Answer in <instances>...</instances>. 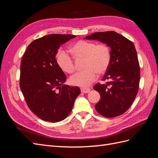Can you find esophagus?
<instances>
[{"instance_id":"34e87169","label":"esophagus","mask_w":158,"mask_h":158,"mask_svg":"<svg viewBox=\"0 0 158 158\" xmlns=\"http://www.w3.org/2000/svg\"><path fill=\"white\" fill-rule=\"evenodd\" d=\"M90 91V88H81V92L84 94H87Z\"/></svg>"}]
</instances>
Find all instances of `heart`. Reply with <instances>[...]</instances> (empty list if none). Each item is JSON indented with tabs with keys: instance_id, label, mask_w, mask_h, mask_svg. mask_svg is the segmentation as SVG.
<instances>
[{
	"instance_id": "heart-1",
	"label": "heart",
	"mask_w": 158,
	"mask_h": 158,
	"mask_svg": "<svg viewBox=\"0 0 158 158\" xmlns=\"http://www.w3.org/2000/svg\"><path fill=\"white\" fill-rule=\"evenodd\" d=\"M70 51L76 59H84L83 71L71 76L70 82L78 86H88L96 79L98 73L103 74L107 70L111 60V52L106 44H96L94 41L79 40L70 47ZM59 68L67 74H73L76 66L73 58L64 51L56 55Z\"/></svg>"
}]
</instances>
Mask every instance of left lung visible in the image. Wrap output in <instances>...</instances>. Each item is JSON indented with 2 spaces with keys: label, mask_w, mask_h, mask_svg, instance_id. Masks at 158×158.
Wrapping results in <instances>:
<instances>
[{
  "label": "left lung",
  "mask_w": 158,
  "mask_h": 158,
  "mask_svg": "<svg viewBox=\"0 0 158 158\" xmlns=\"http://www.w3.org/2000/svg\"><path fill=\"white\" fill-rule=\"evenodd\" d=\"M85 39L98 40L111 48V63L102 79L107 82L94 86L101 97L95 109L106 117L121 115L131 106L139 88L140 66L135 45L113 31L95 32Z\"/></svg>",
  "instance_id": "8db88e82"
}]
</instances>
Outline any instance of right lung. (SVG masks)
I'll return each instance as SVG.
<instances>
[{"instance_id":"1","label":"right lung","mask_w":158,"mask_h":158,"mask_svg":"<svg viewBox=\"0 0 158 158\" xmlns=\"http://www.w3.org/2000/svg\"><path fill=\"white\" fill-rule=\"evenodd\" d=\"M74 35L51 34L32 41L20 65V87L28 107L45 121L64 120L80 93L78 86L63 84L66 76L56 61L60 45Z\"/></svg>"}]
</instances>
